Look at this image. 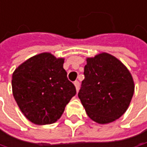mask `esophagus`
<instances>
[{"label":"esophagus","instance_id":"esophagus-1","mask_svg":"<svg viewBox=\"0 0 147 147\" xmlns=\"http://www.w3.org/2000/svg\"><path fill=\"white\" fill-rule=\"evenodd\" d=\"M74 85L76 87V92L79 91V88H80V82L78 81H75L74 82Z\"/></svg>","mask_w":147,"mask_h":147}]
</instances>
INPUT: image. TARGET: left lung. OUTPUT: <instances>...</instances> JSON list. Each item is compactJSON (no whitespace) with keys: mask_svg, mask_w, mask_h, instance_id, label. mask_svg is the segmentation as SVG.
I'll return each mask as SVG.
<instances>
[{"mask_svg":"<svg viewBox=\"0 0 147 147\" xmlns=\"http://www.w3.org/2000/svg\"><path fill=\"white\" fill-rule=\"evenodd\" d=\"M84 76L78 97L91 119L108 124L125 113L135 86L120 60L107 53L87 58Z\"/></svg>","mask_w":147,"mask_h":147,"instance_id":"obj_1","label":"left lung"}]
</instances>
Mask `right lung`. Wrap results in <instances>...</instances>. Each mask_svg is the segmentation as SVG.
Here are the masks:
<instances>
[{"instance_id":"obj_1","label":"right lung","mask_w":147,"mask_h":147,"mask_svg":"<svg viewBox=\"0 0 147 147\" xmlns=\"http://www.w3.org/2000/svg\"><path fill=\"white\" fill-rule=\"evenodd\" d=\"M63 64V58L42 53L23 62L12 74L13 97L24 116L35 125L57 121L76 93Z\"/></svg>"}]
</instances>
